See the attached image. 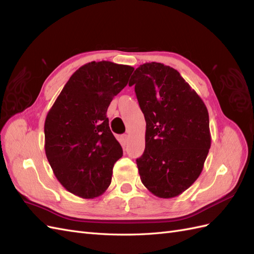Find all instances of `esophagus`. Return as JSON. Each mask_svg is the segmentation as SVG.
I'll use <instances>...</instances> for the list:
<instances>
[{
  "label": "esophagus",
  "instance_id": "esophagus-1",
  "mask_svg": "<svg viewBox=\"0 0 254 254\" xmlns=\"http://www.w3.org/2000/svg\"><path fill=\"white\" fill-rule=\"evenodd\" d=\"M122 140H123V142L126 144L128 142V140H129V135L128 134H123L122 135Z\"/></svg>",
  "mask_w": 254,
  "mask_h": 254
}]
</instances>
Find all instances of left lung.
<instances>
[{
    "instance_id": "1",
    "label": "left lung",
    "mask_w": 254,
    "mask_h": 254,
    "mask_svg": "<svg viewBox=\"0 0 254 254\" xmlns=\"http://www.w3.org/2000/svg\"><path fill=\"white\" fill-rule=\"evenodd\" d=\"M131 82L146 121L145 150L136 159L141 181L159 198L182 194L200 176L209 149V112L175 68L146 63Z\"/></svg>"
}]
</instances>
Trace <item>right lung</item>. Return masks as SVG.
<instances>
[{
    "label": "right lung",
    "mask_w": 254,
    "mask_h": 254,
    "mask_svg": "<svg viewBox=\"0 0 254 254\" xmlns=\"http://www.w3.org/2000/svg\"><path fill=\"white\" fill-rule=\"evenodd\" d=\"M132 72V66L105 60L83 64L48 112L45 155L57 180L75 196L95 198L110 186L123 149L106 114Z\"/></svg>",
    "instance_id": "right-lung-1"
}]
</instances>
